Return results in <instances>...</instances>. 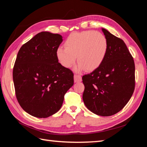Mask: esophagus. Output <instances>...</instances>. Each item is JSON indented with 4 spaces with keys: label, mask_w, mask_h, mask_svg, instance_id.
<instances>
[{
    "label": "esophagus",
    "mask_w": 147,
    "mask_h": 147,
    "mask_svg": "<svg viewBox=\"0 0 147 147\" xmlns=\"http://www.w3.org/2000/svg\"><path fill=\"white\" fill-rule=\"evenodd\" d=\"M74 82L75 83L80 82L82 81V76L78 75V74H74Z\"/></svg>",
    "instance_id": "obj_1"
}]
</instances>
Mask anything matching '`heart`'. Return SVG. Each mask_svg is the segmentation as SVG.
Wrapping results in <instances>:
<instances>
[{"instance_id":"heart-1","label":"heart","mask_w":147,"mask_h":147,"mask_svg":"<svg viewBox=\"0 0 147 147\" xmlns=\"http://www.w3.org/2000/svg\"><path fill=\"white\" fill-rule=\"evenodd\" d=\"M65 47H58L56 56L64 67L70 68L78 62L76 71L86 69L93 71L98 68L106 58L108 49L107 39L100 32L84 31L74 32L65 41Z\"/></svg>"}]
</instances>
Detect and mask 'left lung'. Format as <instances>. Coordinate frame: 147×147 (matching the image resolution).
<instances>
[{"instance_id":"left-lung-1","label":"left lung","mask_w":147,"mask_h":147,"mask_svg":"<svg viewBox=\"0 0 147 147\" xmlns=\"http://www.w3.org/2000/svg\"><path fill=\"white\" fill-rule=\"evenodd\" d=\"M108 43L102 63L82 76L83 100L89 110L107 117L118 113L132 96L135 89V64L124 42L102 28Z\"/></svg>"}]
</instances>
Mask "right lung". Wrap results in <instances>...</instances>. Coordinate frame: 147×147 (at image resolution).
<instances>
[{
	"instance_id": "right-lung-1",
	"label": "right lung",
	"mask_w": 147,
	"mask_h": 147,
	"mask_svg": "<svg viewBox=\"0 0 147 147\" xmlns=\"http://www.w3.org/2000/svg\"><path fill=\"white\" fill-rule=\"evenodd\" d=\"M62 38L58 34L41 32L17 54L13 70L16 97L21 108L36 117L58 112L65 94L74 84L73 72L58 63L56 56Z\"/></svg>"
}]
</instances>
